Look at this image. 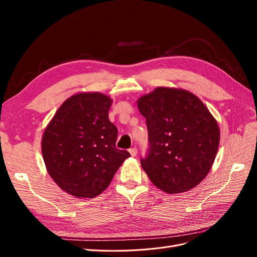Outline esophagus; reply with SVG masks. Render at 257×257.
Instances as JSON below:
<instances>
[{
	"label": "esophagus",
	"mask_w": 257,
	"mask_h": 257,
	"mask_svg": "<svg viewBox=\"0 0 257 257\" xmlns=\"http://www.w3.org/2000/svg\"><path fill=\"white\" fill-rule=\"evenodd\" d=\"M128 151H130L132 157H136V155H137V149H136V148H132V149H130Z\"/></svg>",
	"instance_id": "esophagus-1"
}]
</instances>
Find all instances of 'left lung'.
Listing matches in <instances>:
<instances>
[{
	"label": "left lung",
	"mask_w": 257,
	"mask_h": 257,
	"mask_svg": "<svg viewBox=\"0 0 257 257\" xmlns=\"http://www.w3.org/2000/svg\"><path fill=\"white\" fill-rule=\"evenodd\" d=\"M149 151L141 160L151 182L168 194L195 188L212 167L220 145L214 116L193 93L159 87L137 99Z\"/></svg>",
	"instance_id": "left-lung-1"
}]
</instances>
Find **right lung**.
<instances>
[{
	"label": "right lung",
	"mask_w": 257,
	"mask_h": 257,
	"mask_svg": "<svg viewBox=\"0 0 257 257\" xmlns=\"http://www.w3.org/2000/svg\"><path fill=\"white\" fill-rule=\"evenodd\" d=\"M111 104L103 93H77L60 106L45 128L42 153L46 168L69 195H99L131 157L115 148L118 128L108 118Z\"/></svg>",
	"instance_id": "add662e5"
}]
</instances>
